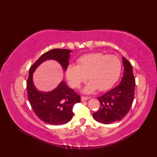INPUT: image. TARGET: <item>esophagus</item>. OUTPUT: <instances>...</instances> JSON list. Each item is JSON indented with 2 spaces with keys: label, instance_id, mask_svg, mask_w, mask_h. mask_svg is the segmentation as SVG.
Masks as SVG:
<instances>
[{
  "label": "esophagus",
  "instance_id": "obj_1",
  "mask_svg": "<svg viewBox=\"0 0 157 157\" xmlns=\"http://www.w3.org/2000/svg\"><path fill=\"white\" fill-rule=\"evenodd\" d=\"M88 99H89V98L86 97V96H82V97H81V101H87V100H88Z\"/></svg>",
  "mask_w": 157,
  "mask_h": 157
}]
</instances>
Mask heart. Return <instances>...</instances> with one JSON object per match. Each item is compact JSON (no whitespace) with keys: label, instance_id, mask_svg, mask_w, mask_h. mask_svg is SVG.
<instances>
[{"label":"heart","instance_id":"heart-1","mask_svg":"<svg viewBox=\"0 0 157 157\" xmlns=\"http://www.w3.org/2000/svg\"><path fill=\"white\" fill-rule=\"evenodd\" d=\"M121 63L116 56L101 52L91 53L81 56L78 65L70 64L66 69L67 79L73 88H79L88 78L89 82L83 89L90 94L98 88L105 91L114 85L121 74Z\"/></svg>","mask_w":157,"mask_h":157}]
</instances>
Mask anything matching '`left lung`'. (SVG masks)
Listing matches in <instances>:
<instances>
[{"label": "left lung", "mask_w": 157, "mask_h": 157, "mask_svg": "<svg viewBox=\"0 0 157 157\" xmlns=\"http://www.w3.org/2000/svg\"><path fill=\"white\" fill-rule=\"evenodd\" d=\"M122 60L124 71L121 82L115 88L97 97L101 107L93 113L92 117L103 124H109L124 118L134 101L136 82L132 66L124 56Z\"/></svg>", "instance_id": "1"}]
</instances>
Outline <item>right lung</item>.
<instances>
[{"mask_svg":"<svg viewBox=\"0 0 157 157\" xmlns=\"http://www.w3.org/2000/svg\"><path fill=\"white\" fill-rule=\"evenodd\" d=\"M71 50L55 48L44 53L33 65L29 71L27 82L28 98L36 115L42 121L51 125H63L71 120L72 109L81 102L80 96L69 88L64 81L49 92L40 91L33 82V73L43 62L48 60L57 61L64 72L69 65Z\"/></svg>","mask_w":157,"mask_h":157,"instance_id":"right-lung-1","label":"right lung"}]
</instances>
